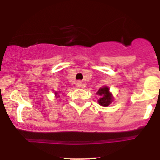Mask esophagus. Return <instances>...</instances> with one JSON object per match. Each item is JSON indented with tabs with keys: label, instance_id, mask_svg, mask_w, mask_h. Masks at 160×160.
<instances>
[{
	"label": "esophagus",
	"instance_id": "34e87169",
	"mask_svg": "<svg viewBox=\"0 0 160 160\" xmlns=\"http://www.w3.org/2000/svg\"><path fill=\"white\" fill-rule=\"evenodd\" d=\"M76 86H77L78 87H82V82L81 81H78L77 82H76Z\"/></svg>",
	"mask_w": 160,
	"mask_h": 160
}]
</instances>
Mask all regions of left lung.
<instances>
[{"instance_id":"obj_1","label":"left lung","mask_w":160,"mask_h":160,"mask_svg":"<svg viewBox=\"0 0 160 160\" xmlns=\"http://www.w3.org/2000/svg\"><path fill=\"white\" fill-rule=\"evenodd\" d=\"M97 94L100 96V98L98 101L99 105L102 106V107H108L112 102L113 96L107 87H101L97 92Z\"/></svg>"}]
</instances>
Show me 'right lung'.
<instances>
[{"label": "right lung", "mask_w": 160, "mask_h": 160, "mask_svg": "<svg viewBox=\"0 0 160 160\" xmlns=\"http://www.w3.org/2000/svg\"><path fill=\"white\" fill-rule=\"evenodd\" d=\"M58 92H57V91H56V92H55V94H56V95H58Z\"/></svg>", "instance_id": "add662e5"}]
</instances>
